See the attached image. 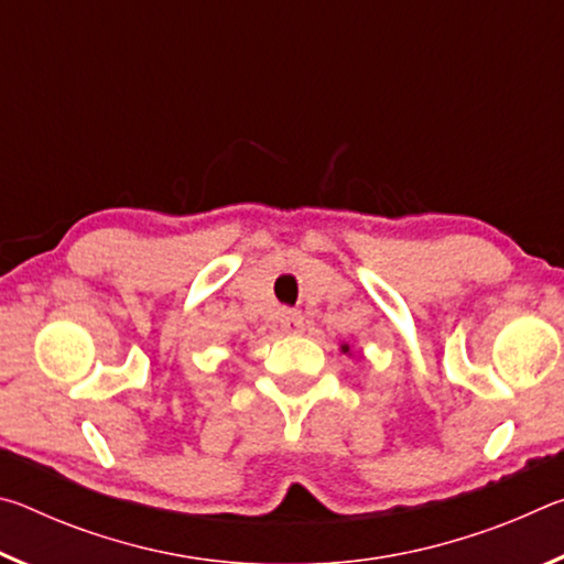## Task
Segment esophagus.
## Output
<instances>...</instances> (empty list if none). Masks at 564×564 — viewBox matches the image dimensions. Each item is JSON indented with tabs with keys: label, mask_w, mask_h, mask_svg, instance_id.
<instances>
[{
	"label": "esophagus",
	"mask_w": 564,
	"mask_h": 564,
	"mask_svg": "<svg viewBox=\"0 0 564 564\" xmlns=\"http://www.w3.org/2000/svg\"><path fill=\"white\" fill-rule=\"evenodd\" d=\"M281 328L285 333H303V328H305L303 316L299 311H285L281 316Z\"/></svg>",
	"instance_id": "34e87169"
}]
</instances>
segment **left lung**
<instances>
[{"instance_id": "1", "label": "left lung", "mask_w": 564, "mask_h": 564, "mask_svg": "<svg viewBox=\"0 0 564 564\" xmlns=\"http://www.w3.org/2000/svg\"><path fill=\"white\" fill-rule=\"evenodd\" d=\"M340 350H343V352H346V356H350V346H348V343H343V346H340Z\"/></svg>"}]
</instances>
